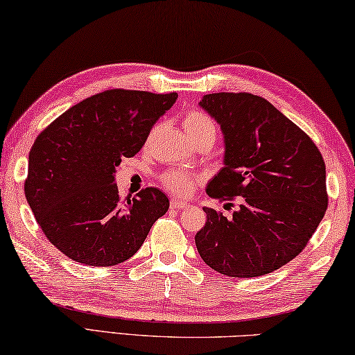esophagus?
Returning <instances> with one entry per match:
<instances>
[{
  "instance_id": "esophagus-1",
  "label": "esophagus",
  "mask_w": 355,
  "mask_h": 355,
  "mask_svg": "<svg viewBox=\"0 0 355 355\" xmlns=\"http://www.w3.org/2000/svg\"><path fill=\"white\" fill-rule=\"evenodd\" d=\"M170 206H171V209H176V211H181V209H185V207H187V202H185V201H181V200L173 198V200L170 201Z\"/></svg>"
}]
</instances>
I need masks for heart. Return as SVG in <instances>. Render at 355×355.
<instances>
[{
    "label": "heart",
    "instance_id": "heart-1",
    "mask_svg": "<svg viewBox=\"0 0 355 355\" xmlns=\"http://www.w3.org/2000/svg\"><path fill=\"white\" fill-rule=\"evenodd\" d=\"M182 125L193 144L209 143L212 146V143L216 141L217 127L211 119V116L201 112V110H190V112L185 113ZM160 181L166 190H170L171 193L178 196H189L195 187V178L179 170L162 174Z\"/></svg>",
    "mask_w": 355,
    "mask_h": 355
}]
</instances>
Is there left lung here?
Masks as SVG:
<instances>
[{
  "instance_id": "8db88e82",
  "label": "left lung",
  "mask_w": 355,
  "mask_h": 355,
  "mask_svg": "<svg viewBox=\"0 0 355 355\" xmlns=\"http://www.w3.org/2000/svg\"><path fill=\"white\" fill-rule=\"evenodd\" d=\"M200 107L225 138V166L207 184V195L241 200L232 218L202 207L207 220L195 236L200 257L228 277L270 274L297 257L324 217L329 198L322 155L304 130L259 96L214 92Z\"/></svg>"
}]
</instances>
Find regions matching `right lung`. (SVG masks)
Masks as SVG:
<instances>
[{"mask_svg": "<svg viewBox=\"0 0 355 355\" xmlns=\"http://www.w3.org/2000/svg\"><path fill=\"white\" fill-rule=\"evenodd\" d=\"M178 94L108 89L81 101L39 133L28 159L25 196L40 230L77 263H124L170 207L159 189L121 201L114 184Z\"/></svg>", "mask_w": 355, "mask_h": 355, "instance_id": "obj_1", "label": "right lung"}]
</instances>
